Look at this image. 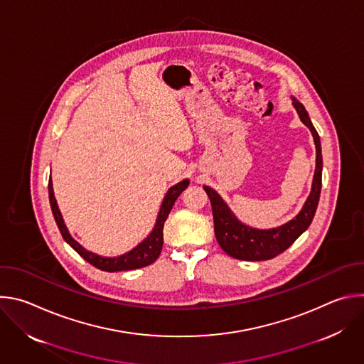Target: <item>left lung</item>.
I'll return each instance as SVG.
<instances>
[{"instance_id":"obj_1","label":"left lung","mask_w":364,"mask_h":364,"mask_svg":"<svg viewBox=\"0 0 364 364\" xmlns=\"http://www.w3.org/2000/svg\"><path fill=\"white\" fill-rule=\"evenodd\" d=\"M292 105L301 119V122L311 131L316 144V171L311 186V193L305 200L299 213L289 222L272 228V229H256L242 223L235 213L230 210L228 203L220 194L209 186H203L212 203L215 233L220 247L232 257L240 261H267L287 250L311 225L314 219L320 193H321V177H323V155L321 142L318 132L311 122L308 112L302 103L292 96Z\"/></svg>"}]
</instances>
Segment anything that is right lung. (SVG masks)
I'll return each instance as SVG.
<instances>
[{"label": "right lung", "mask_w": 364, "mask_h": 364, "mask_svg": "<svg viewBox=\"0 0 364 364\" xmlns=\"http://www.w3.org/2000/svg\"><path fill=\"white\" fill-rule=\"evenodd\" d=\"M190 180L184 178L183 181L174 184L173 187L168 188V191L166 193L160 212L157 215V220H155V225L152 228V230L149 232V235L139 242L135 247H132L129 252L119 255V256H114V257H107V256H100L96 255L90 250H86L79 242H76L72 235L69 233L63 216L59 210V205L55 197V191H53V183H51V178L48 180V200H50V207L51 212H53L55 220L58 223V228L63 236V239L66 240V243H69L86 262H89L90 265H93L95 268L100 269V271H107V272H118V271H131V269H138V268H144L146 265H151L152 262L157 261V257L161 253L163 249V229H164V223L173 209V205L176 203V200L178 198V196L188 187Z\"/></svg>", "instance_id": "add662e5"}]
</instances>
